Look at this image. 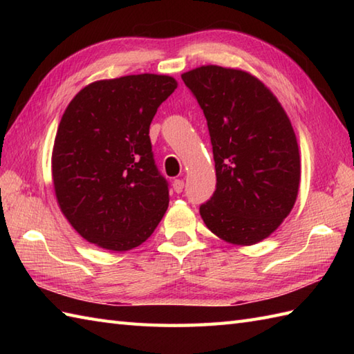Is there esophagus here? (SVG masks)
I'll list each match as a JSON object with an SVG mask.
<instances>
[{
    "label": "esophagus",
    "mask_w": 354,
    "mask_h": 354,
    "mask_svg": "<svg viewBox=\"0 0 354 354\" xmlns=\"http://www.w3.org/2000/svg\"><path fill=\"white\" fill-rule=\"evenodd\" d=\"M173 190H175L176 193H183V190H184L183 179H175V181H173Z\"/></svg>",
    "instance_id": "1"
}]
</instances>
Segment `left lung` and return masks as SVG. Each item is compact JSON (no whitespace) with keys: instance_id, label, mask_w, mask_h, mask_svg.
Segmentation results:
<instances>
[{"instance_id":"obj_1","label":"left lung","mask_w":354,"mask_h":354,"mask_svg":"<svg viewBox=\"0 0 354 354\" xmlns=\"http://www.w3.org/2000/svg\"><path fill=\"white\" fill-rule=\"evenodd\" d=\"M204 111L216 190L199 207L208 230L227 242L254 245L278 228L295 204L299 153L275 95L251 74L207 65L183 74Z\"/></svg>"}]
</instances>
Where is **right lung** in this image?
<instances>
[{
	"instance_id": "right-lung-1",
	"label": "right lung",
	"mask_w": 354,
	"mask_h": 354,
	"mask_svg": "<svg viewBox=\"0 0 354 354\" xmlns=\"http://www.w3.org/2000/svg\"><path fill=\"white\" fill-rule=\"evenodd\" d=\"M176 80L137 74L85 86L64 112L51 169L62 213L89 243L127 251L152 236L169 207L150 123Z\"/></svg>"
}]
</instances>
